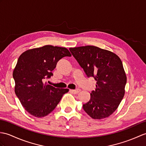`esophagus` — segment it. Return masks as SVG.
Listing matches in <instances>:
<instances>
[{"instance_id": "esophagus-1", "label": "esophagus", "mask_w": 146, "mask_h": 146, "mask_svg": "<svg viewBox=\"0 0 146 146\" xmlns=\"http://www.w3.org/2000/svg\"><path fill=\"white\" fill-rule=\"evenodd\" d=\"M70 91L71 93H72L73 94H77L80 91V89H77V90H70Z\"/></svg>"}]
</instances>
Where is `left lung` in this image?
<instances>
[{
    "mask_svg": "<svg viewBox=\"0 0 146 146\" xmlns=\"http://www.w3.org/2000/svg\"><path fill=\"white\" fill-rule=\"evenodd\" d=\"M73 56L86 75L96 81L95 90L83 110L94 119L109 117L117 110L125 93L127 77L116 54L94 46L70 48Z\"/></svg>",
    "mask_w": 146,
    "mask_h": 146,
    "instance_id": "1",
    "label": "left lung"
}]
</instances>
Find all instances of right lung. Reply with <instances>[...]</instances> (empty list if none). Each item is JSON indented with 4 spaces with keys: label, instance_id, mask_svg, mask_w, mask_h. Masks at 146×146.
Listing matches in <instances>:
<instances>
[{
    "label": "right lung",
    "instance_id": "obj_1",
    "mask_svg": "<svg viewBox=\"0 0 146 146\" xmlns=\"http://www.w3.org/2000/svg\"><path fill=\"white\" fill-rule=\"evenodd\" d=\"M64 47L45 45L25 51L19 56L13 72L15 93L24 109L32 116L42 117L52 112L68 89L56 88L44 80L53 75L57 62L71 56Z\"/></svg>",
    "mask_w": 146,
    "mask_h": 146
}]
</instances>
